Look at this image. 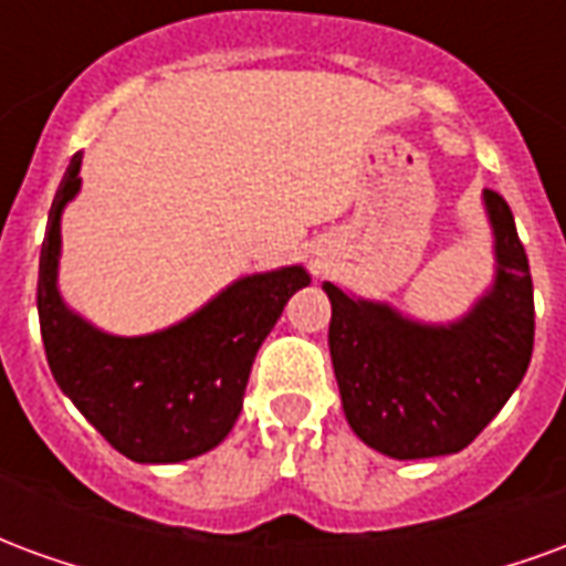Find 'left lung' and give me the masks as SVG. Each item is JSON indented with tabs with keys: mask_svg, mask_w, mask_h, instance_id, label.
I'll return each mask as SVG.
<instances>
[{
	"mask_svg": "<svg viewBox=\"0 0 566 566\" xmlns=\"http://www.w3.org/2000/svg\"><path fill=\"white\" fill-rule=\"evenodd\" d=\"M497 282L458 324L427 327L385 303L331 296V357L348 424L397 461L467 449L527 373L534 282L506 199L485 190Z\"/></svg>",
	"mask_w": 566,
	"mask_h": 566,
	"instance_id": "left-lung-1",
	"label": "left lung"
}]
</instances>
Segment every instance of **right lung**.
Listing matches in <instances>:
<instances>
[{"instance_id": "add662e5", "label": "right lung", "mask_w": 566, "mask_h": 566, "mask_svg": "<svg viewBox=\"0 0 566 566\" xmlns=\"http://www.w3.org/2000/svg\"><path fill=\"white\" fill-rule=\"evenodd\" d=\"M81 150L60 181L39 260V324L60 391L120 454L175 463L214 449L242 412L251 364L284 303L306 287L303 266L230 284L181 324L150 336H108L72 315L56 291L60 214L78 193Z\"/></svg>"}]
</instances>
